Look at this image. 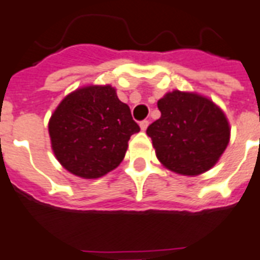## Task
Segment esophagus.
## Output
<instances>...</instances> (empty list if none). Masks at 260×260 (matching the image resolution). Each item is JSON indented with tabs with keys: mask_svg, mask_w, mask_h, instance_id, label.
Segmentation results:
<instances>
[{
	"mask_svg": "<svg viewBox=\"0 0 260 260\" xmlns=\"http://www.w3.org/2000/svg\"><path fill=\"white\" fill-rule=\"evenodd\" d=\"M147 126H149V120H142V122L140 123V127L142 132H145V130H146Z\"/></svg>",
	"mask_w": 260,
	"mask_h": 260,
	"instance_id": "obj_1",
	"label": "esophagus"
}]
</instances>
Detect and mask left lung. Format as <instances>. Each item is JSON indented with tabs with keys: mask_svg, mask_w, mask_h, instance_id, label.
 Here are the masks:
<instances>
[{
	"mask_svg": "<svg viewBox=\"0 0 260 260\" xmlns=\"http://www.w3.org/2000/svg\"><path fill=\"white\" fill-rule=\"evenodd\" d=\"M157 106L161 118L146 134L159 162L182 176H199L213 168L231 137L223 110L204 95L178 90L166 92Z\"/></svg>",
	"mask_w": 260,
	"mask_h": 260,
	"instance_id": "1",
	"label": "left lung"
}]
</instances>
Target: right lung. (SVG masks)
<instances>
[{"instance_id": "add662e5", "label": "right lung", "mask_w": 260, "mask_h": 260, "mask_svg": "<svg viewBox=\"0 0 260 260\" xmlns=\"http://www.w3.org/2000/svg\"><path fill=\"white\" fill-rule=\"evenodd\" d=\"M48 132L56 159L78 177L92 180L114 170L140 126L110 84L80 87L60 102Z\"/></svg>"}]
</instances>
